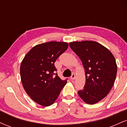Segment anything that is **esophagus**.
<instances>
[{
  "label": "esophagus",
  "mask_w": 127,
  "mask_h": 127,
  "mask_svg": "<svg viewBox=\"0 0 127 127\" xmlns=\"http://www.w3.org/2000/svg\"><path fill=\"white\" fill-rule=\"evenodd\" d=\"M70 78H71V79H72V80L75 79V74L73 73L72 75V76H71Z\"/></svg>",
  "instance_id": "1"
}]
</instances>
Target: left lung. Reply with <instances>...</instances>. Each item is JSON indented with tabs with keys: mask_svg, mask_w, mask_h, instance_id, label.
Here are the masks:
<instances>
[{
	"mask_svg": "<svg viewBox=\"0 0 127 127\" xmlns=\"http://www.w3.org/2000/svg\"><path fill=\"white\" fill-rule=\"evenodd\" d=\"M70 48L82 62L86 81L78 93L87 104H94L104 98L114 84L117 65L112 52L100 43L85 40L69 43Z\"/></svg>",
	"mask_w": 127,
	"mask_h": 127,
	"instance_id": "obj_1",
	"label": "left lung"
}]
</instances>
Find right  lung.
Segmentation results:
<instances>
[{
    "mask_svg": "<svg viewBox=\"0 0 127 127\" xmlns=\"http://www.w3.org/2000/svg\"><path fill=\"white\" fill-rule=\"evenodd\" d=\"M68 43L48 42L36 45L24 57L20 66L23 88L32 100L43 106L54 103L67 80L55 73L56 60L68 48Z\"/></svg>",
    "mask_w": 127,
    "mask_h": 127,
    "instance_id": "right-lung-1",
    "label": "right lung"
}]
</instances>
